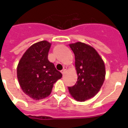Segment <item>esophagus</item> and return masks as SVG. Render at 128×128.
I'll use <instances>...</instances> for the list:
<instances>
[{
	"label": "esophagus",
	"instance_id": "34e87169",
	"mask_svg": "<svg viewBox=\"0 0 128 128\" xmlns=\"http://www.w3.org/2000/svg\"><path fill=\"white\" fill-rule=\"evenodd\" d=\"M66 70V67H64V69H63L62 70H61V73L63 75H64V73H65Z\"/></svg>",
	"mask_w": 128,
	"mask_h": 128
}]
</instances>
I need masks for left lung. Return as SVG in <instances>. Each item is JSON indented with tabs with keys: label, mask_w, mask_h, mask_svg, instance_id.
Segmentation results:
<instances>
[{
	"label": "left lung",
	"mask_w": 128,
	"mask_h": 128,
	"mask_svg": "<svg viewBox=\"0 0 128 128\" xmlns=\"http://www.w3.org/2000/svg\"><path fill=\"white\" fill-rule=\"evenodd\" d=\"M75 55L78 78L76 84L68 87L75 100L84 102L94 97L102 86L105 77V68L96 50L81 42L69 44Z\"/></svg>",
	"instance_id": "left-lung-1"
}]
</instances>
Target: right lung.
<instances>
[{"label": "right lung", "instance_id": "obj_1", "mask_svg": "<svg viewBox=\"0 0 128 128\" xmlns=\"http://www.w3.org/2000/svg\"><path fill=\"white\" fill-rule=\"evenodd\" d=\"M51 44L42 41L32 45L24 52L17 67L19 84L25 94L34 99L50 95L53 84L62 74L48 59Z\"/></svg>", "mask_w": 128, "mask_h": 128}]
</instances>
